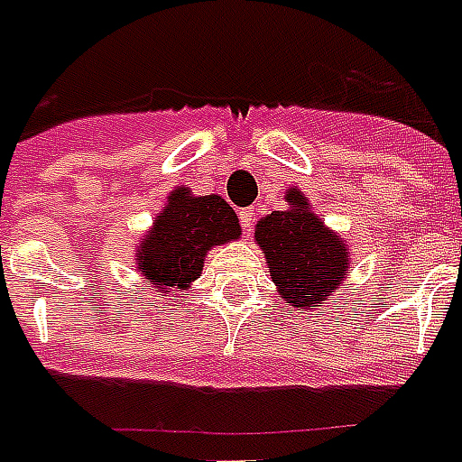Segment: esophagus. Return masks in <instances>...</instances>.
<instances>
[{
  "label": "esophagus",
  "instance_id": "obj_1",
  "mask_svg": "<svg viewBox=\"0 0 462 462\" xmlns=\"http://www.w3.org/2000/svg\"><path fill=\"white\" fill-rule=\"evenodd\" d=\"M239 223H242L244 230L249 232L251 225H254V208H242L239 211Z\"/></svg>",
  "mask_w": 462,
  "mask_h": 462
}]
</instances>
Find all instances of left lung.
<instances>
[{
	"label": "left lung",
	"instance_id": "8db88e82",
	"mask_svg": "<svg viewBox=\"0 0 462 462\" xmlns=\"http://www.w3.org/2000/svg\"><path fill=\"white\" fill-rule=\"evenodd\" d=\"M286 201L289 211L258 220L255 242L265 251L279 298L291 308L315 310L343 284L350 265L347 244L324 227L296 188L289 189Z\"/></svg>",
	"mask_w": 462,
	"mask_h": 462
}]
</instances>
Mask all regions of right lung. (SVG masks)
<instances>
[{"instance_id":"obj_1","label":"right lung","mask_w":462,"mask_h":462,"mask_svg":"<svg viewBox=\"0 0 462 462\" xmlns=\"http://www.w3.org/2000/svg\"><path fill=\"white\" fill-rule=\"evenodd\" d=\"M239 235V220L227 201L216 195L192 197L178 188L141 244L138 273L152 282L154 291L188 289L201 274L207 251Z\"/></svg>"}]
</instances>
